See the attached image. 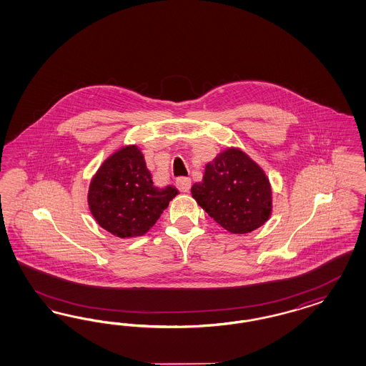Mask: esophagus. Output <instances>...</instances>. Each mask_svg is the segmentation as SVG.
I'll use <instances>...</instances> for the list:
<instances>
[{
    "label": "esophagus",
    "instance_id": "obj_1",
    "mask_svg": "<svg viewBox=\"0 0 366 366\" xmlns=\"http://www.w3.org/2000/svg\"><path fill=\"white\" fill-rule=\"evenodd\" d=\"M176 185L181 192H189V189L192 187V181L188 177H179L176 181Z\"/></svg>",
    "mask_w": 366,
    "mask_h": 366
}]
</instances>
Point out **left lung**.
<instances>
[{
  "label": "left lung",
  "instance_id": "left-lung-1",
  "mask_svg": "<svg viewBox=\"0 0 366 366\" xmlns=\"http://www.w3.org/2000/svg\"><path fill=\"white\" fill-rule=\"evenodd\" d=\"M192 196L222 228L252 232L271 213V185L264 172L239 149H228L205 167Z\"/></svg>",
  "mask_w": 366,
  "mask_h": 366
}]
</instances>
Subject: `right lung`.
<instances>
[{
	"label": "right lung",
	"instance_id": "add662e5",
	"mask_svg": "<svg viewBox=\"0 0 366 366\" xmlns=\"http://www.w3.org/2000/svg\"><path fill=\"white\" fill-rule=\"evenodd\" d=\"M177 189L155 188L137 146L123 147L107 158L89 185V209L106 231L119 237L147 232Z\"/></svg>",
	"mask_w": 366,
	"mask_h": 366
}]
</instances>
